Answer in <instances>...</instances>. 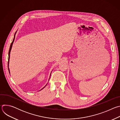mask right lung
<instances>
[{
	"instance_id": "1",
	"label": "right lung",
	"mask_w": 120,
	"mask_h": 120,
	"mask_svg": "<svg viewBox=\"0 0 120 120\" xmlns=\"http://www.w3.org/2000/svg\"><path fill=\"white\" fill-rule=\"evenodd\" d=\"M16 32H17V31L15 32V35H14V39H13V41H12V42L11 43V45H10V48H9V52H8V71H9V74H10V71H9V68H8V66H9V58H10V51H11V48H12V45H13V42H14V40H15V34H16ZM52 73V72H51ZM51 74H50V76H51ZM47 84L45 85V86H46V85H47ZM45 86H44L42 89H41L40 90H42L43 89H44L45 87Z\"/></svg>"
}]
</instances>
